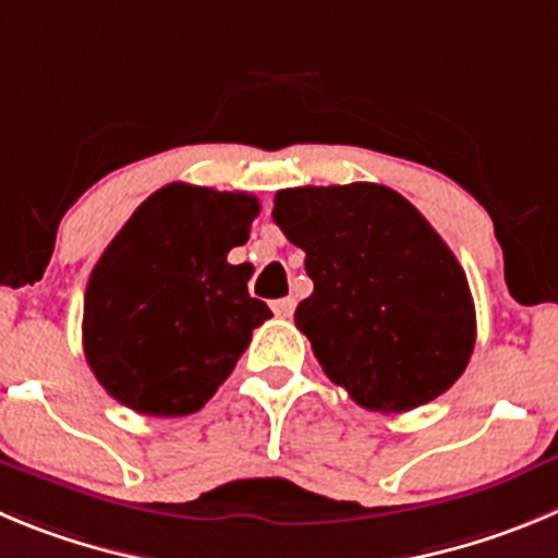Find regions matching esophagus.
Wrapping results in <instances>:
<instances>
[{
  "label": "esophagus",
  "mask_w": 558,
  "mask_h": 558,
  "mask_svg": "<svg viewBox=\"0 0 558 558\" xmlns=\"http://www.w3.org/2000/svg\"><path fill=\"white\" fill-rule=\"evenodd\" d=\"M294 296H283V300H275L272 303V311L275 316H280V319H289L291 314H294Z\"/></svg>",
  "instance_id": "34e87169"
}]
</instances>
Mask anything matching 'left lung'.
Wrapping results in <instances>:
<instances>
[{
  "label": "left lung",
  "instance_id": "1",
  "mask_svg": "<svg viewBox=\"0 0 558 558\" xmlns=\"http://www.w3.org/2000/svg\"><path fill=\"white\" fill-rule=\"evenodd\" d=\"M272 220L305 250L294 311L327 377L366 410L404 413L460 379L476 341L468 278L418 208L379 184L294 186Z\"/></svg>",
  "mask_w": 558,
  "mask_h": 558
}]
</instances>
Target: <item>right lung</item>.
I'll return each instance as SVG.
<instances>
[{
  "instance_id": "add662e5",
  "label": "right lung",
  "mask_w": 558,
  "mask_h": 558,
  "mask_svg": "<svg viewBox=\"0 0 558 558\" xmlns=\"http://www.w3.org/2000/svg\"><path fill=\"white\" fill-rule=\"evenodd\" d=\"M258 201L168 184L137 206L93 267L82 343L109 397L143 415H190L215 397L272 311L247 294Z\"/></svg>"
}]
</instances>
